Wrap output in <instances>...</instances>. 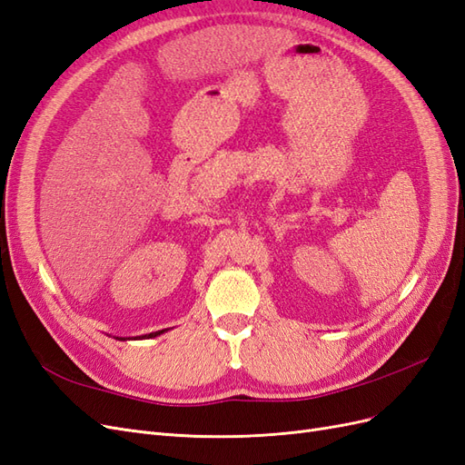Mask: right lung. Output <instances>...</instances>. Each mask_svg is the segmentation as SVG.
<instances>
[{
  "label": "right lung",
  "mask_w": 465,
  "mask_h": 465,
  "mask_svg": "<svg viewBox=\"0 0 465 465\" xmlns=\"http://www.w3.org/2000/svg\"><path fill=\"white\" fill-rule=\"evenodd\" d=\"M166 330H161V331H153V333H147V335H142V337H157V335H161V333H164Z\"/></svg>",
  "instance_id": "obj_1"
}]
</instances>
